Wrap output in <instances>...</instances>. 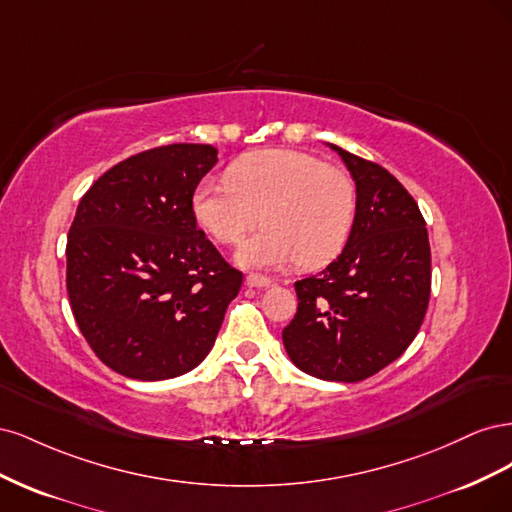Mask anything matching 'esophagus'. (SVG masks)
I'll return each instance as SVG.
<instances>
[{
    "label": "esophagus",
    "mask_w": 512,
    "mask_h": 512,
    "mask_svg": "<svg viewBox=\"0 0 512 512\" xmlns=\"http://www.w3.org/2000/svg\"><path fill=\"white\" fill-rule=\"evenodd\" d=\"M271 284H273L271 277L258 275V273H250V275L245 277V286H250V288H267V286H271Z\"/></svg>",
    "instance_id": "obj_1"
}]
</instances>
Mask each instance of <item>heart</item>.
I'll list each match as a JSON object with an SVG mask.
<instances>
[{
    "label": "heart",
    "mask_w": 512,
    "mask_h": 512,
    "mask_svg": "<svg viewBox=\"0 0 512 512\" xmlns=\"http://www.w3.org/2000/svg\"><path fill=\"white\" fill-rule=\"evenodd\" d=\"M190 207L196 224L224 245L239 243L260 218L265 228L237 250L241 267L282 269L294 260L320 267L346 245L359 194L342 168L303 151L267 149L237 160L226 179L200 181Z\"/></svg>",
    "instance_id": "1"
}]
</instances>
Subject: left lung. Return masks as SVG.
Wrapping results in <instances>:
<instances>
[{
    "instance_id": "obj_1",
    "label": "left lung",
    "mask_w": 512,
    "mask_h": 512,
    "mask_svg": "<svg viewBox=\"0 0 512 512\" xmlns=\"http://www.w3.org/2000/svg\"><path fill=\"white\" fill-rule=\"evenodd\" d=\"M348 166L359 209L327 269L294 284L299 307L282 331L290 361L329 382L378 374L412 344L431 292V250L416 200L389 170L331 145Z\"/></svg>"
}]
</instances>
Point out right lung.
<instances>
[{
    "label": "right lung",
    "instance_id": "add662e5",
    "mask_svg": "<svg viewBox=\"0 0 512 512\" xmlns=\"http://www.w3.org/2000/svg\"><path fill=\"white\" fill-rule=\"evenodd\" d=\"M218 162L175 143L115 164L81 198L66 245L76 324L132 380H168L205 359L243 284L196 226L192 192Z\"/></svg>",
    "mask_w": 512,
    "mask_h": 512
}]
</instances>
